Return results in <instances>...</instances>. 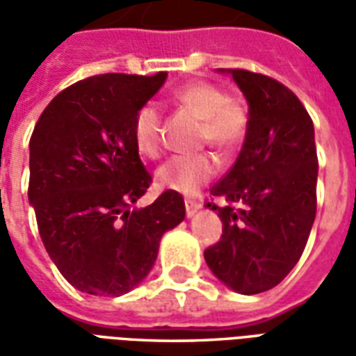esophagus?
<instances>
[{
  "label": "esophagus",
  "instance_id": "obj_1",
  "mask_svg": "<svg viewBox=\"0 0 356 356\" xmlns=\"http://www.w3.org/2000/svg\"><path fill=\"white\" fill-rule=\"evenodd\" d=\"M202 208L200 200H193V198H186L185 200V209H186V217H193L198 209Z\"/></svg>",
  "mask_w": 356,
  "mask_h": 356
}]
</instances>
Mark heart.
<instances>
[{
  "instance_id": "b5f03b06",
  "label": "heart",
  "mask_w": 356,
  "mask_h": 356,
  "mask_svg": "<svg viewBox=\"0 0 356 356\" xmlns=\"http://www.w3.org/2000/svg\"><path fill=\"white\" fill-rule=\"evenodd\" d=\"M173 101L193 116L200 118L198 140L209 143L219 152H231L244 139L248 129V112L238 101L227 97L223 89L209 81H193L173 91ZM163 118L156 104L140 106L133 139L139 152L147 158H156L162 150ZM216 158L208 152L188 156H173L156 171V183L162 188L181 194H194L216 175Z\"/></svg>"
}]
</instances>
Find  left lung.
<instances>
[{
    "label": "left lung",
    "mask_w": 356,
    "mask_h": 356,
    "mask_svg": "<svg viewBox=\"0 0 356 356\" xmlns=\"http://www.w3.org/2000/svg\"><path fill=\"white\" fill-rule=\"evenodd\" d=\"M248 101V129L236 162L211 196L223 234L204 252L211 273L238 293L284 280L305 250L316 216L318 158L313 120L290 89L263 74L229 68Z\"/></svg>",
    "instance_id": "obj_1"
}]
</instances>
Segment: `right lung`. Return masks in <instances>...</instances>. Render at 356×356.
I'll list each match as a JSON object with an SVG mask.
<instances>
[{
  "label": "right lung",
  "instance_id": "obj_1",
  "mask_svg": "<svg viewBox=\"0 0 356 356\" xmlns=\"http://www.w3.org/2000/svg\"><path fill=\"white\" fill-rule=\"evenodd\" d=\"M165 78L91 76L60 91L35 124L28 200L43 246L76 290L112 298L133 290L163 232L185 219L175 191L131 208L152 183L133 139L135 116Z\"/></svg>",
  "mask_w": 356,
  "mask_h": 356
}]
</instances>
